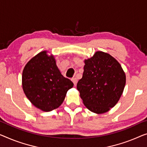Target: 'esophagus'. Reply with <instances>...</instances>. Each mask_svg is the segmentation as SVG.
<instances>
[{"label": "esophagus", "instance_id": "esophagus-1", "mask_svg": "<svg viewBox=\"0 0 147 147\" xmlns=\"http://www.w3.org/2000/svg\"><path fill=\"white\" fill-rule=\"evenodd\" d=\"M71 80L73 81V82L74 83V85H76V83H77V82H78V80H77V78H72Z\"/></svg>", "mask_w": 147, "mask_h": 147}]
</instances>
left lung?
<instances>
[{
	"mask_svg": "<svg viewBox=\"0 0 147 147\" xmlns=\"http://www.w3.org/2000/svg\"><path fill=\"white\" fill-rule=\"evenodd\" d=\"M82 78L77 83L85 106L94 113L109 111L119 101L125 85V74L110 55L97 51L84 61Z\"/></svg>",
	"mask_w": 147,
	"mask_h": 147,
	"instance_id": "8db88e82",
	"label": "left lung"
}]
</instances>
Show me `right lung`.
Returning a JSON list of instances; mask_svg holds the SVG:
<instances>
[{
  "instance_id": "add662e5",
  "label": "right lung",
  "mask_w": 147,
  "mask_h": 147,
  "mask_svg": "<svg viewBox=\"0 0 147 147\" xmlns=\"http://www.w3.org/2000/svg\"><path fill=\"white\" fill-rule=\"evenodd\" d=\"M46 53H39L26 64L22 73V88L34 106L50 111L61 106L73 83L61 74L53 56Z\"/></svg>"
}]
</instances>
